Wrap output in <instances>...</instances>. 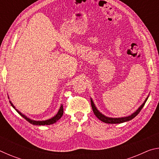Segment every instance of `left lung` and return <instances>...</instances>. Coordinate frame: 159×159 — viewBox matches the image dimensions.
I'll return each mask as SVG.
<instances>
[{"instance_id": "8db88e82", "label": "left lung", "mask_w": 159, "mask_h": 159, "mask_svg": "<svg viewBox=\"0 0 159 159\" xmlns=\"http://www.w3.org/2000/svg\"><path fill=\"white\" fill-rule=\"evenodd\" d=\"M148 98H149V96H148L147 98H146V99H145L144 102H143V104H142V105L139 107L138 109H137V111H134L133 114H132L131 115L128 116L121 117V118H110V117L106 116L103 115L102 114V113H100L98 111V109H97V107L95 105V104H94L92 98H90V102H91V106H92V109H93V111L94 112V114H95V115L99 118V120H102V121L104 122V123L114 124V123H123V122L128 121V120H130L133 119V118H134L137 115L139 114V112H140L142 109L143 108V107L144 106L145 103H146Z\"/></svg>"}]
</instances>
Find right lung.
<instances>
[{
  "instance_id": "right-lung-1",
  "label": "right lung",
  "mask_w": 159,
  "mask_h": 159,
  "mask_svg": "<svg viewBox=\"0 0 159 159\" xmlns=\"http://www.w3.org/2000/svg\"><path fill=\"white\" fill-rule=\"evenodd\" d=\"M10 104H11L12 107L14 108L16 111H17V112L19 114H20L21 116H22L24 118H25V119L27 120L28 122H29L30 123H31V124L33 125H51V124H53V123H55L57 121V120L60 119V118L63 115V112H64V109H63V106L61 105L60 109H59V111L57 112V114H56L55 116L50 118V119L48 120H31L30 119V118L26 117L25 115H24L23 114H21V113L20 111H19L17 109H15V106L13 105L12 103L10 101Z\"/></svg>"
}]
</instances>
